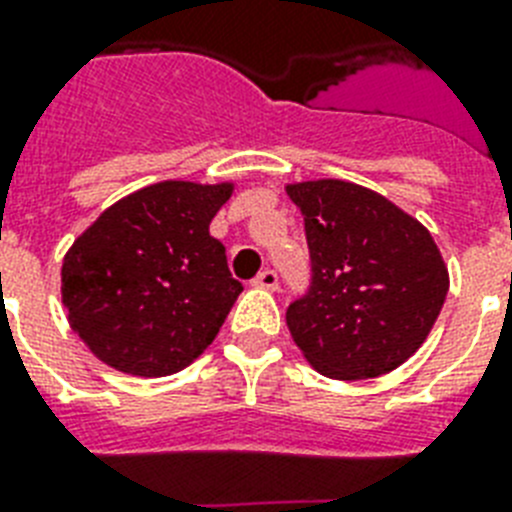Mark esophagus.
Listing matches in <instances>:
<instances>
[{"mask_svg": "<svg viewBox=\"0 0 512 512\" xmlns=\"http://www.w3.org/2000/svg\"><path fill=\"white\" fill-rule=\"evenodd\" d=\"M252 284H255L257 289H268V292H273V289H278L276 270H263V273H260V276L252 281Z\"/></svg>", "mask_w": 512, "mask_h": 512, "instance_id": "34e87169", "label": "esophagus"}]
</instances>
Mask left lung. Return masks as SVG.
<instances>
[{
    "label": "left lung",
    "mask_w": 512,
    "mask_h": 512,
    "mask_svg": "<svg viewBox=\"0 0 512 512\" xmlns=\"http://www.w3.org/2000/svg\"><path fill=\"white\" fill-rule=\"evenodd\" d=\"M313 257L310 294L286 326L315 371L336 381L378 378L415 355L450 289L434 236L402 207L352 181L286 184Z\"/></svg>",
    "instance_id": "left-lung-1"
}]
</instances>
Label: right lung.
Wrapping results in <instances>:
<instances>
[{"instance_id":"obj_1","label":"right lung","mask_w":512,"mask_h":512,"mask_svg":"<svg viewBox=\"0 0 512 512\" xmlns=\"http://www.w3.org/2000/svg\"><path fill=\"white\" fill-rule=\"evenodd\" d=\"M234 181H160L118 199L62 257L70 328L128 376L184 371L213 344L242 284L210 220Z\"/></svg>"}]
</instances>
